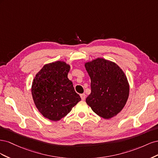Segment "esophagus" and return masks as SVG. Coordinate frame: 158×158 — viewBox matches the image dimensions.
<instances>
[{
	"label": "esophagus",
	"instance_id": "34e87169",
	"mask_svg": "<svg viewBox=\"0 0 158 158\" xmlns=\"http://www.w3.org/2000/svg\"><path fill=\"white\" fill-rule=\"evenodd\" d=\"M80 97H81V99H82V100H84L85 99V95L84 94H80Z\"/></svg>",
	"mask_w": 158,
	"mask_h": 158
}]
</instances>
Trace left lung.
I'll return each mask as SVG.
<instances>
[{
  "mask_svg": "<svg viewBox=\"0 0 158 158\" xmlns=\"http://www.w3.org/2000/svg\"><path fill=\"white\" fill-rule=\"evenodd\" d=\"M91 79V94L85 102L103 118L116 116L125 107L129 84L123 70L112 61L98 58L85 63Z\"/></svg>",
  "mask_w": 158,
  "mask_h": 158,
  "instance_id": "left-lung-1",
  "label": "left lung"
}]
</instances>
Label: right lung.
I'll use <instances>...</instances> for the list:
<instances>
[{
	"mask_svg": "<svg viewBox=\"0 0 158 158\" xmlns=\"http://www.w3.org/2000/svg\"><path fill=\"white\" fill-rule=\"evenodd\" d=\"M70 69L64 61L46 64L33 80V102L42 115L51 121L60 120L81 100L68 78Z\"/></svg>",
	"mask_w": 158,
	"mask_h": 158,
	"instance_id": "1",
	"label": "right lung"
}]
</instances>
